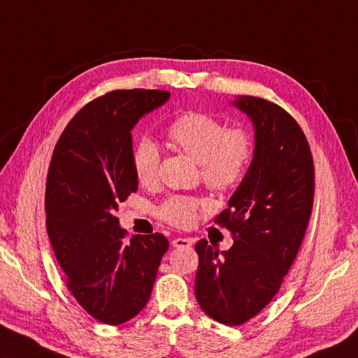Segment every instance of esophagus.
Segmentation results:
<instances>
[{
	"label": "esophagus",
	"instance_id": "34e87169",
	"mask_svg": "<svg viewBox=\"0 0 358 358\" xmlns=\"http://www.w3.org/2000/svg\"><path fill=\"white\" fill-rule=\"evenodd\" d=\"M172 247L189 248V247H192V239H189V237H177V239L172 241Z\"/></svg>",
	"mask_w": 358,
	"mask_h": 358
}]
</instances>
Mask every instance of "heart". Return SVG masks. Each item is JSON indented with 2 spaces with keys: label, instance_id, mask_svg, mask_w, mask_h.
<instances>
[{
  "label": "heart",
  "instance_id": "b5f03b06",
  "mask_svg": "<svg viewBox=\"0 0 358 358\" xmlns=\"http://www.w3.org/2000/svg\"><path fill=\"white\" fill-rule=\"evenodd\" d=\"M171 143L187 153L201 167L205 183L227 191L242 180L253 152L251 138L242 129H227L219 119L206 113H185L169 124ZM161 152L152 138L138 139L131 150V166L141 185L157 180ZM199 201L187 197H172L161 208V217L172 225L189 227L195 220Z\"/></svg>",
  "mask_w": 358,
  "mask_h": 358
}]
</instances>
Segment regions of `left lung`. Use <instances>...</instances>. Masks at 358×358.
Here are the masks:
<instances>
[{
  "mask_svg": "<svg viewBox=\"0 0 358 358\" xmlns=\"http://www.w3.org/2000/svg\"><path fill=\"white\" fill-rule=\"evenodd\" d=\"M229 103L253 124V159L215 219L231 229L233 247L220 251L205 239L195 245V296L208 317L239 326L270 303L295 261L313 206L315 171L309 143L287 111L253 96Z\"/></svg>",
  "mask_w": 358,
  "mask_h": 358,
  "instance_id": "obj_1",
  "label": "left lung"
}]
</instances>
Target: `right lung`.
<instances>
[{"label":"right lung","mask_w":358,"mask_h":358,"mask_svg":"<svg viewBox=\"0 0 358 358\" xmlns=\"http://www.w3.org/2000/svg\"><path fill=\"white\" fill-rule=\"evenodd\" d=\"M169 91H113L77 113L55 145L46 180V229L66 284L83 309L117 326L141 312L169 248L163 234L127 243L119 203L138 189L131 130Z\"/></svg>","instance_id":"obj_1"}]
</instances>
